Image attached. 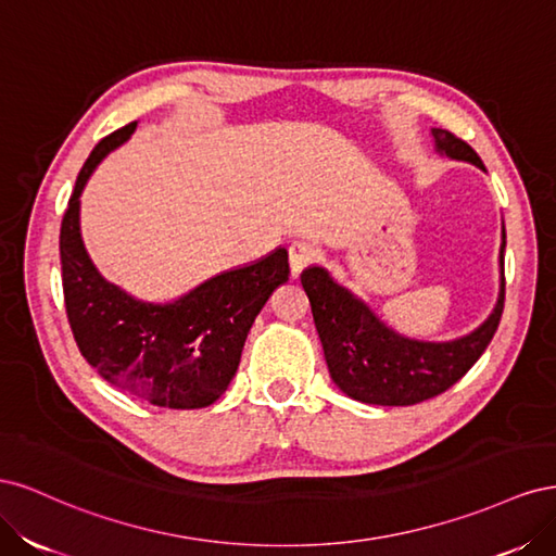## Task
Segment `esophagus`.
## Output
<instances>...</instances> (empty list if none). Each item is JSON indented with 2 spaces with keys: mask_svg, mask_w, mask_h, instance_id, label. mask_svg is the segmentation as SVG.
I'll use <instances>...</instances> for the list:
<instances>
[{
  "mask_svg": "<svg viewBox=\"0 0 556 556\" xmlns=\"http://www.w3.org/2000/svg\"><path fill=\"white\" fill-rule=\"evenodd\" d=\"M315 257H317V248H315L311 241H304V239L294 241V243L290 245V266H292V274L299 276L308 264L315 262Z\"/></svg>",
  "mask_w": 556,
  "mask_h": 556,
  "instance_id": "obj_1",
  "label": "esophagus"
}]
</instances>
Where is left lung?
I'll use <instances>...</instances> for the list:
<instances>
[{"label": "left lung", "instance_id": "1", "mask_svg": "<svg viewBox=\"0 0 556 556\" xmlns=\"http://www.w3.org/2000/svg\"><path fill=\"white\" fill-rule=\"evenodd\" d=\"M433 139L445 155L473 162L484 169L476 150L452 131L433 129ZM301 285L311 301L331 380L348 396L374 406H413L450 390L492 343L506 301L503 278L498 304L482 327L452 343H422L387 329L359 299L336 285L325 268H306L301 274Z\"/></svg>", "mask_w": 556, "mask_h": 556}]
</instances>
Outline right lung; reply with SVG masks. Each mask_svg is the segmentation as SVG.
I'll return each mask as SVG.
<instances>
[{"label": "right lung", "mask_w": 556, "mask_h": 556, "mask_svg": "<svg viewBox=\"0 0 556 556\" xmlns=\"http://www.w3.org/2000/svg\"><path fill=\"white\" fill-rule=\"evenodd\" d=\"M137 123L94 146L76 178L60 229L66 319L80 355L104 380L160 408H204L237 374L245 336L278 285L288 250L199 285L176 304H143L97 274L78 227V197L94 166L129 139Z\"/></svg>", "instance_id": "right-lung-1"}]
</instances>
